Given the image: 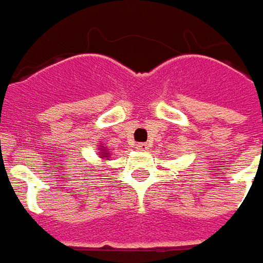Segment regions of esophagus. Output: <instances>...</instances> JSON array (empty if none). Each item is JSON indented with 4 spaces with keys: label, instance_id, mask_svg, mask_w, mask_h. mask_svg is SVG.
I'll list each match as a JSON object with an SVG mask.
<instances>
[{
    "label": "esophagus",
    "instance_id": "esophagus-1",
    "mask_svg": "<svg viewBox=\"0 0 263 263\" xmlns=\"http://www.w3.org/2000/svg\"><path fill=\"white\" fill-rule=\"evenodd\" d=\"M136 148H137L139 152H146L147 148H148V146H147V143H137Z\"/></svg>",
    "mask_w": 263,
    "mask_h": 263
}]
</instances>
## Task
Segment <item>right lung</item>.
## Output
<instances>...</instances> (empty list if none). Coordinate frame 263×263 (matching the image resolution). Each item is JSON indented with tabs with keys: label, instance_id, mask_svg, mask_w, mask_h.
I'll return each instance as SVG.
<instances>
[{
	"label": "right lung",
	"instance_id": "right-lung-1",
	"mask_svg": "<svg viewBox=\"0 0 263 263\" xmlns=\"http://www.w3.org/2000/svg\"><path fill=\"white\" fill-rule=\"evenodd\" d=\"M105 157H107V156H105Z\"/></svg>",
	"mask_w": 263,
	"mask_h": 263
}]
</instances>
